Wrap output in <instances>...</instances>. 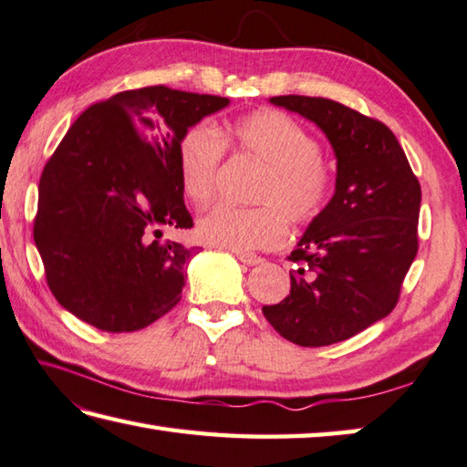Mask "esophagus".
Masks as SVG:
<instances>
[{"label":"esophagus","instance_id":"34e87169","mask_svg":"<svg viewBox=\"0 0 467 467\" xmlns=\"http://www.w3.org/2000/svg\"><path fill=\"white\" fill-rule=\"evenodd\" d=\"M236 259H239L243 265H259V263H263V259L259 255H251V253H236Z\"/></svg>","mask_w":467,"mask_h":467}]
</instances>
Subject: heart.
Instances as JSON below:
<instances>
[{
	"label": "heart",
	"mask_w": 467,
	"mask_h": 467,
	"mask_svg": "<svg viewBox=\"0 0 467 467\" xmlns=\"http://www.w3.org/2000/svg\"><path fill=\"white\" fill-rule=\"evenodd\" d=\"M224 142L265 163L257 183L259 208L218 204L196 223V236L208 247L233 253L274 249L285 243L287 223L308 224L325 210L330 173L320 161V145L292 116L259 109L224 130L196 124L177 145V180L183 198L204 206L216 188Z\"/></svg>",
	"instance_id": "obj_1"
}]
</instances>
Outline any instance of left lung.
Listing matches in <instances>:
<instances>
[{
	"instance_id": "obj_1",
	"label": "left lung",
	"mask_w": 467,
	"mask_h": 467,
	"mask_svg": "<svg viewBox=\"0 0 467 467\" xmlns=\"http://www.w3.org/2000/svg\"><path fill=\"white\" fill-rule=\"evenodd\" d=\"M269 101L325 132L337 177L333 198L290 255L300 263L290 294L263 306V315L296 345H333L394 310L419 251L420 185L386 124L327 98Z\"/></svg>"
}]
</instances>
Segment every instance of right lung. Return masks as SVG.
Masks as SVG:
<instances>
[{"instance_id":"right-lung-1","label":"right lung","mask_w":467,"mask_h":467,"mask_svg":"<svg viewBox=\"0 0 467 467\" xmlns=\"http://www.w3.org/2000/svg\"><path fill=\"white\" fill-rule=\"evenodd\" d=\"M228 98L165 86L116 93L88 108L38 183L34 243L50 292L106 333H132L182 300L198 247L161 241L192 228L177 180V145Z\"/></svg>"}]
</instances>
